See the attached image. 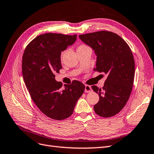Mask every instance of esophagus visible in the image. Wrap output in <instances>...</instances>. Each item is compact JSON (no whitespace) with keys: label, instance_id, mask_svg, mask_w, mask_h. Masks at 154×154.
Here are the masks:
<instances>
[{"label":"esophagus","instance_id":"esophagus-1","mask_svg":"<svg viewBox=\"0 0 154 154\" xmlns=\"http://www.w3.org/2000/svg\"><path fill=\"white\" fill-rule=\"evenodd\" d=\"M92 91V88L90 85H85V92H91Z\"/></svg>","mask_w":154,"mask_h":154}]
</instances>
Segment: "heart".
<instances>
[{
  "label": "heart",
  "mask_w": 154,
  "mask_h": 154,
  "mask_svg": "<svg viewBox=\"0 0 154 154\" xmlns=\"http://www.w3.org/2000/svg\"><path fill=\"white\" fill-rule=\"evenodd\" d=\"M88 48L87 45H85V44H81V45H80L78 46L77 50H81V49H85V48ZM66 50L63 51L61 53V54H60V60H62L63 59V57H64L65 54H66Z\"/></svg>",
  "instance_id": "heart-1"
}]
</instances>
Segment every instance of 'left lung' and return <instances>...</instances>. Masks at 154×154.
<instances>
[{"instance_id":"1","label":"left lung","mask_w":154,"mask_h":154,"mask_svg":"<svg viewBox=\"0 0 154 154\" xmlns=\"http://www.w3.org/2000/svg\"><path fill=\"white\" fill-rule=\"evenodd\" d=\"M79 37L95 51L94 71L107 75L103 88L92 86L100 97L94 110L101 117H112L123 109L132 90L135 62L132 51L122 37L111 31L89 32Z\"/></svg>"}]
</instances>
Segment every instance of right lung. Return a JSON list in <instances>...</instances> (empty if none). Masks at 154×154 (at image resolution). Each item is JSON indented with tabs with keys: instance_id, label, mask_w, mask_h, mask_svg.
<instances>
[{
	"instance_id": "1",
	"label": "right lung",
	"mask_w": 154,
	"mask_h": 154,
	"mask_svg": "<svg viewBox=\"0 0 154 154\" xmlns=\"http://www.w3.org/2000/svg\"><path fill=\"white\" fill-rule=\"evenodd\" d=\"M76 40V35L45 33L36 36L26 46L22 57V75L31 99L48 117L63 120L73 113L85 86L78 80L65 85L55 80L54 73L62 68L61 51Z\"/></svg>"
}]
</instances>
